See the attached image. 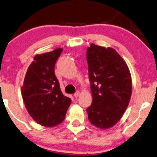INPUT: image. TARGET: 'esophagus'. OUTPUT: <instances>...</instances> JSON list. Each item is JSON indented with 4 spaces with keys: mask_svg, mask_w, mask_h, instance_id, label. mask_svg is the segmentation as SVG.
Instances as JSON below:
<instances>
[{
    "mask_svg": "<svg viewBox=\"0 0 157 157\" xmlns=\"http://www.w3.org/2000/svg\"><path fill=\"white\" fill-rule=\"evenodd\" d=\"M79 95H80V91H76V93L74 94V96L75 97H76V98H77V97H78L79 96Z\"/></svg>",
    "mask_w": 157,
    "mask_h": 157,
    "instance_id": "34e87169",
    "label": "esophagus"
}]
</instances>
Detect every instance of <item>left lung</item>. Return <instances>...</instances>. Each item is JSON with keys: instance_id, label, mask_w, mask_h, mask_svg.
Wrapping results in <instances>:
<instances>
[{"instance_id": "8db88e82", "label": "left lung", "mask_w": 157, "mask_h": 157, "mask_svg": "<svg viewBox=\"0 0 157 157\" xmlns=\"http://www.w3.org/2000/svg\"><path fill=\"white\" fill-rule=\"evenodd\" d=\"M92 103L88 118L97 128H109L118 122L127 108L132 93L129 68L113 48L91 43L86 50Z\"/></svg>"}]
</instances>
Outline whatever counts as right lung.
Masks as SVG:
<instances>
[{"mask_svg":"<svg viewBox=\"0 0 157 157\" xmlns=\"http://www.w3.org/2000/svg\"><path fill=\"white\" fill-rule=\"evenodd\" d=\"M62 48L36 55L28 68L21 87L24 105L40 125L52 127L63 121L71 99L64 96L55 74L56 61Z\"/></svg>","mask_w":157,"mask_h":157,"instance_id":"1","label":"right lung"}]
</instances>
